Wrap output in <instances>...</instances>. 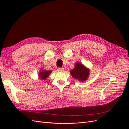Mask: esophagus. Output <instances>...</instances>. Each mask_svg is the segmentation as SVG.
Listing matches in <instances>:
<instances>
[{
    "mask_svg": "<svg viewBox=\"0 0 129 129\" xmlns=\"http://www.w3.org/2000/svg\"><path fill=\"white\" fill-rule=\"evenodd\" d=\"M57 71L58 72H63L64 71V69L62 68V67H59V68L57 69Z\"/></svg>",
    "mask_w": 129,
    "mask_h": 129,
    "instance_id": "1",
    "label": "esophagus"
}]
</instances>
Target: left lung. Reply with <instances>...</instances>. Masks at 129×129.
<instances>
[{
  "instance_id": "1",
  "label": "left lung",
  "mask_w": 129,
  "mask_h": 129,
  "mask_svg": "<svg viewBox=\"0 0 129 129\" xmlns=\"http://www.w3.org/2000/svg\"><path fill=\"white\" fill-rule=\"evenodd\" d=\"M72 76L81 82L87 80L89 75V70L83 64L80 63H76L75 68L71 71Z\"/></svg>"
}]
</instances>
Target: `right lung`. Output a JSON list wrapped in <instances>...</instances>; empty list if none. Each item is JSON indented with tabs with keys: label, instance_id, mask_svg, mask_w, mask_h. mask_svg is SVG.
<instances>
[{
	"label": "right lung",
	"instance_id": "1",
	"mask_svg": "<svg viewBox=\"0 0 129 129\" xmlns=\"http://www.w3.org/2000/svg\"><path fill=\"white\" fill-rule=\"evenodd\" d=\"M52 71H41V72L39 73V78L41 80H46L47 78L49 77L50 74L51 73Z\"/></svg>",
	"mask_w": 129,
	"mask_h": 129
}]
</instances>
